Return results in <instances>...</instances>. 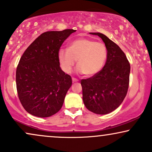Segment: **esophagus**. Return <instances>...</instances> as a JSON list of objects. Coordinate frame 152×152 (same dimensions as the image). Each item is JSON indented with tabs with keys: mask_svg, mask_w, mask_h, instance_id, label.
<instances>
[{
	"mask_svg": "<svg viewBox=\"0 0 152 152\" xmlns=\"http://www.w3.org/2000/svg\"><path fill=\"white\" fill-rule=\"evenodd\" d=\"M72 81L73 82H78V79H77V78H72Z\"/></svg>",
	"mask_w": 152,
	"mask_h": 152,
	"instance_id": "1",
	"label": "esophagus"
}]
</instances>
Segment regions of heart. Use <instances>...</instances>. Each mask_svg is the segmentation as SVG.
<instances>
[{
  "mask_svg": "<svg viewBox=\"0 0 152 152\" xmlns=\"http://www.w3.org/2000/svg\"><path fill=\"white\" fill-rule=\"evenodd\" d=\"M107 58V49L105 44L86 38L74 40L68 49H61L58 52L60 66L65 73L70 74L77 61L78 71L87 76L99 73Z\"/></svg>",
  "mask_w": 152,
  "mask_h": 152,
  "instance_id": "obj_1",
  "label": "heart"
}]
</instances>
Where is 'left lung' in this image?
<instances>
[{
    "instance_id": "1",
    "label": "left lung",
    "mask_w": 152,
    "mask_h": 152,
    "mask_svg": "<svg viewBox=\"0 0 152 152\" xmlns=\"http://www.w3.org/2000/svg\"><path fill=\"white\" fill-rule=\"evenodd\" d=\"M91 34L99 36L104 42L107 58L99 73L81 81L83 100L86 108L92 113L108 114L118 108L127 95L130 64L120 47L105 34Z\"/></svg>"
}]
</instances>
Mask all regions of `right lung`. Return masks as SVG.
<instances>
[{"label":"right lung","mask_w":152,"mask_h":152,"mask_svg":"<svg viewBox=\"0 0 152 152\" xmlns=\"http://www.w3.org/2000/svg\"><path fill=\"white\" fill-rule=\"evenodd\" d=\"M75 32L67 29L44 32L21 56L16 69L18 95L24 109L32 115L47 118L61 108L72 80L60 68L58 52Z\"/></svg>","instance_id":"1"}]
</instances>
